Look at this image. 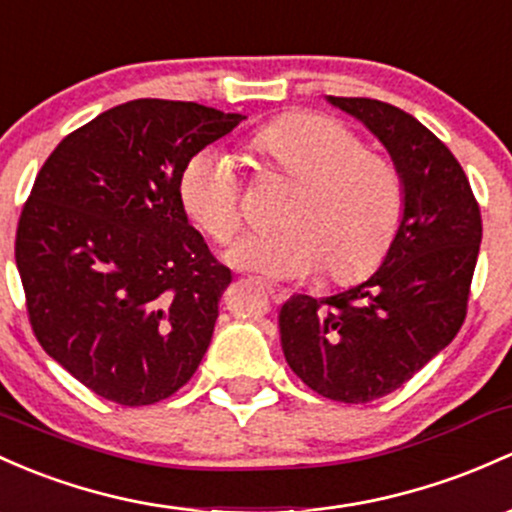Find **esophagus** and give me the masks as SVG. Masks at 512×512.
I'll use <instances>...</instances> for the list:
<instances>
[{
  "label": "esophagus",
  "instance_id": "esophagus-1",
  "mask_svg": "<svg viewBox=\"0 0 512 512\" xmlns=\"http://www.w3.org/2000/svg\"><path fill=\"white\" fill-rule=\"evenodd\" d=\"M261 288L266 290V293L271 295V298L276 300V302L285 298V290H283V288H278V285H271V283H261Z\"/></svg>",
  "mask_w": 512,
  "mask_h": 512
}]
</instances>
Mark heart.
<instances>
[{
  "instance_id": "b5f03b06",
  "label": "heart",
  "mask_w": 512,
  "mask_h": 512,
  "mask_svg": "<svg viewBox=\"0 0 512 512\" xmlns=\"http://www.w3.org/2000/svg\"><path fill=\"white\" fill-rule=\"evenodd\" d=\"M263 166L298 183L280 214L283 229L249 234L229 251L236 268L273 280L327 276L349 283L368 276L388 254L405 214V178L395 161L368 151L364 139L315 112L278 117L256 131ZM180 202L217 244L244 224L241 178L232 156L210 146L180 173Z\"/></svg>"
}]
</instances>
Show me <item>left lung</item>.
Instances as JSON below:
<instances>
[{"mask_svg": "<svg viewBox=\"0 0 512 512\" xmlns=\"http://www.w3.org/2000/svg\"><path fill=\"white\" fill-rule=\"evenodd\" d=\"M386 146L405 178V214L378 271L329 295L280 307L295 376L339 403H371L410 381L456 337L481 246V212L447 146L415 117L368 97H327Z\"/></svg>", "mask_w": 512, "mask_h": 512, "instance_id": "8db88e82", "label": "left lung"}]
</instances>
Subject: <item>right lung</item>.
I'll list each match as a JSON object with an SVG mask.
<instances>
[{"label":"right lung","instance_id":"right-lung-1","mask_svg":"<svg viewBox=\"0 0 512 512\" xmlns=\"http://www.w3.org/2000/svg\"><path fill=\"white\" fill-rule=\"evenodd\" d=\"M195 102L134 100L56 146L16 229L36 339L112 403L151 405L190 381L232 271L180 202L185 163L239 126Z\"/></svg>","mask_w":512,"mask_h":512}]
</instances>
